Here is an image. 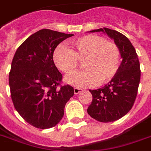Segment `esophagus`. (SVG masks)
<instances>
[{"label":"esophagus","mask_w":151,"mask_h":151,"mask_svg":"<svg viewBox=\"0 0 151 151\" xmlns=\"http://www.w3.org/2000/svg\"><path fill=\"white\" fill-rule=\"evenodd\" d=\"M82 91L83 90L81 89V88H73V92H74V94L75 95L80 93V92H82Z\"/></svg>","instance_id":"34e87169"}]
</instances>
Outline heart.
<instances>
[{
  "mask_svg": "<svg viewBox=\"0 0 151 151\" xmlns=\"http://www.w3.org/2000/svg\"><path fill=\"white\" fill-rule=\"evenodd\" d=\"M70 48L58 46L54 52V62L64 73H70L78 66V59H84V70L66 76L69 85L78 88L109 82L117 73L120 65V50L114 42L103 37L89 34L69 42Z\"/></svg>",
  "mask_w": 151,
  "mask_h": 151,
  "instance_id": "1",
  "label": "heart"
}]
</instances>
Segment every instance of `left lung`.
<instances>
[{
	"label": "left lung",
	"mask_w": 151,
	"mask_h": 151,
	"mask_svg": "<svg viewBox=\"0 0 151 151\" xmlns=\"http://www.w3.org/2000/svg\"><path fill=\"white\" fill-rule=\"evenodd\" d=\"M90 32H103L114 41L122 61L116 75L104 87L89 90L92 103L88 114L100 122L120 119L131 110L140 81V65L136 49L129 39L119 32L106 27Z\"/></svg>",
	"instance_id": "left-lung-1"
}]
</instances>
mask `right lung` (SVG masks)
Masks as SVG:
<instances>
[{
  "instance_id": "add662e5",
  "label": "right lung",
  "mask_w": 151,
  "mask_h": 151,
  "mask_svg": "<svg viewBox=\"0 0 151 151\" xmlns=\"http://www.w3.org/2000/svg\"><path fill=\"white\" fill-rule=\"evenodd\" d=\"M73 34L43 29L18 48L9 73L11 97L15 110L37 129L55 126L63 117L73 88L62 86V73L53 61L57 45Z\"/></svg>"
}]
</instances>
